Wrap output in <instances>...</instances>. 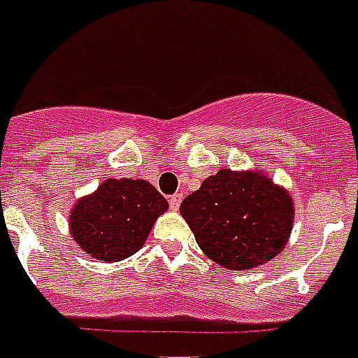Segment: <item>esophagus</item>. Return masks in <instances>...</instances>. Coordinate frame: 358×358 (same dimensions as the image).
I'll return each instance as SVG.
<instances>
[{"label":"esophagus","mask_w":358,"mask_h":358,"mask_svg":"<svg viewBox=\"0 0 358 358\" xmlns=\"http://www.w3.org/2000/svg\"><path fill=\"white\" fill-rule=\"evenodd\" d=\"M179 206H181V194L169 196V208H171V210H177Z\"/></svg>","instance_id":"esophagus-1"}]
</instances>
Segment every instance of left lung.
Segmentation results:
<instances>
[{"mask_svg":"<svg viewBox=\"0 0 358 358\" xmlns=\"http://www.w3.org/2000/svg\"><path fill=\"white\" fill-rule=\"evenodd\" d=\"M179 212L202 252L229 270L270 262L285 248L295 222L289 191L262 167L220 169L181 202Z\"/></svg>","mask_w":358,"mask_h":358,"instance_id":"obj_1","label":"left lung"}]
</instances>
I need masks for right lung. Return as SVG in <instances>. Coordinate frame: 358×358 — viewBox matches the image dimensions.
Wrapping results in <instances>:
<instances>
[{"mask_svg":"<svg viewBox=\"0 0 358 358\" xmlns=\"http://www.w3.org/2000/svg\"><path fill=\"white\" fill-rule=\"evenodd\" d=\"M167 208V200L144 179H106L73 204L71 237L96 260L119 262L141 250Z\"/></svg>","mask_w":358,"mask_h":358,"instance_id":"add662e5","label":"right lung"}]
</instances>
